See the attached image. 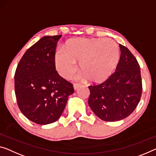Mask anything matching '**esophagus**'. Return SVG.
Returning <instances> with one entry per match:
<instances>
[{
    "mask_svg": "<svg viewBox=\"0 0 156 156\" xmlns=\"http://www.w3.org/2000/svg\"><path fill=\"white\" fill-rule=\"evenodd\" d=\"M73 86H74V88H75V90H76L77 88H79L81 86L80 83H73Z\"/></svg>",
    "mask_w": 156,
    "mask_h": 156,
    "instance_id": "1",
    "label": "esophagus"
}]
</instances>
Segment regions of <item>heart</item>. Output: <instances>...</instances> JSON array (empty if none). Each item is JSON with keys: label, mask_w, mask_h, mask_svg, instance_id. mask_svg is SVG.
I'll return each instance as SVG.
<instances>
[{"label": "heart", "mask_w": 156, "mask_h": 156, "mask_svg": "<svg viewBox=\"0 0 156 156\" xmlns=\"http://www.w3.org/2000/svg\"><path fill=\"white\" fill-rule=\"evenodd\" d=\"M120 60L118 45L108 38L72 39L66 42L65 50L60 49L54 56L60 75L69 78L75 73L76 62L80 71L89 82L99 84L113 75Z\"/></svg>", "instance_id": "heart-1"}]
</instances>
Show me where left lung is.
I'll return each mask as SVG.
<instances>
[{
	"label": "left lung",
	"instance_id": "obj_1",
	"mask_svg": "<svg viewBox=\"0 0 156 156\" xmlns=\"http://www.w3.org/2000/svg\"><path fill=\"white\" fill-rule=\"evenodd\" d=\"M119 63L108 80L88 86V105L98 117L118 121L130 115L140 101L142 82L140 67L130 50L119 44Z\"/></svg>",
	"mask_w": 156,
	"mask_h": 156
}]
</instances>
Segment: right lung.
I'll list each match as a JSON object with an SVG mask.
<instances>
[{
	"label": "right lung",
	"instance_id": "1",
	"mask_svg": "<svg viewBox=\"0 0 156 156\" xmlns=\"http://www.w3.org/2000/svg\"><path fill=\"white\" fill-rule=\"evenodd\" d=\"M62 35L45 36L23 54L14 74V90L21 112L40 125L56 121L63 113L73 83L56 70L54 56Z\"/></svg>",
	"mask_w": 156,
	"mask_h": 156
}]
</instances>
